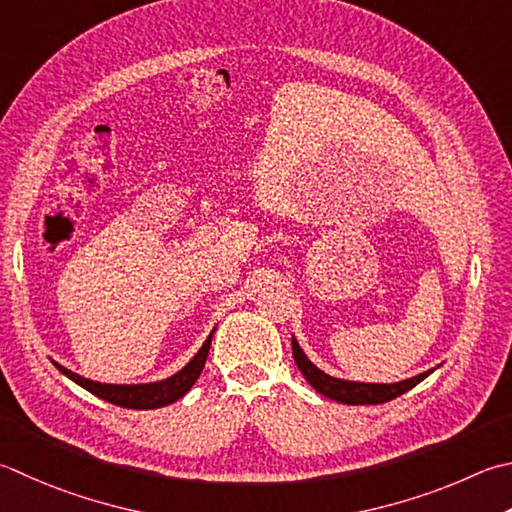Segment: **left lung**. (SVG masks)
<instances>
[{"mask_svg":"<svg viewBox=\"0 0 512 512\" xmlns=\"http://www.w3.org/2000/svg\"><path fill=\"white\" fill-rule=\"evenodd\" d=\"M293 357L297 368L302 370L306 382L313 386L317 393H322L328 399H335L339 404L348 406H364V404H384L404 395L406 390L417 386L422 379L428 377V373H422L417 377H410L406 382L397 384H359V382H344V379H335L326 373H322L310 359L302 353V348L295 342L293 337Z\"/></svg>","mask_w":512,"mask_h":512,"instance_id":"1","label":"left lung"}]
</instances>
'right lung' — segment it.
I'll use <instances>...</instances> for the list:
<instances>
[{
    "label": "right lung",
    "mask_w": 512,
    "mask_h": 512,
    "mask_svg": "<svg viewBox=\"0 0 512 512\" xmlns=\"http://www.w3.org/2000/svg\"><path fill=\"white\" fill-rule=\"evenodd\" d=\"M215 333V330H213ZM213 333L208 335L204 346L199 348V353L190 359V362L179 370L177 375L164 379V382H155V384H137V386H117V384H99V382H90V379L73 373L64 366L55 364L66 377L73 379L75 384L86 388L88 393H93L95 397L104 399V402H110L115 406L122 408H133V410H150V408H162L177 402L179 397H184L190 386L197 382V377L202 375V368L206 364L208 350H210V339H213Z\"/></svg>",
    "instance_id": "obj_1"
}]
</instances>
